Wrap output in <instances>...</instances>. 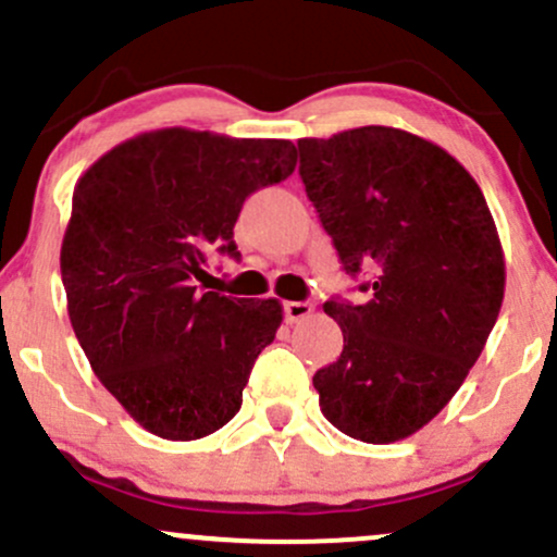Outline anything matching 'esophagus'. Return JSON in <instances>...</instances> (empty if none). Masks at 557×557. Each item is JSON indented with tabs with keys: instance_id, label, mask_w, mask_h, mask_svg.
Instances as JSON below:
<instances>
[{
	"instance_id": "34e87169",
	"label": "esophagus",
	"mask_w": 557,
	"mask_h": 557,
	"mask_svg": "<svg viewBox=\"0 0 557 557\" xmlns=\"http://www.w3.org/2000/svg\"><path fill=\"white\" fill-rule=\"evenodd\" d=\"M283 311H285V322L296 324V322H304V319H309L311 311H314V306L306 304V300H287Z\"/></svg>"
}]
</instances>
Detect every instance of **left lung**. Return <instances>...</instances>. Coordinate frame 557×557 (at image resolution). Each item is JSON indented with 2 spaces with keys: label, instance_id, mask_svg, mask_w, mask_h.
<instances>
[{
  "label": "left lung",
  "instance_id": "8db88e82",
  "mask_svg": "<svg viewBox=\"0 0 557 557\" xmlns=\"http://www.w3.org/2000/svg\"><path fill=\"white\" fill-rule=\"evenodd\" d=\"M300 181L363 304L327 300L343 354L314 374L332 426L387 445L430 424L463 385L503 306L487 201L458 159L398 127L300 138Z\"/></svg>",
  "mask_w": 557,
  "mask_h": 557
}]
</instances>
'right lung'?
Instances as JSON below:
<instances>
[{"label":"right lung","instance_id":"right-lung-1","mask_svg":"<svg viewBox=\"0 0 557 557\" xmlns=\"http://www.w3.org/2000/svg\"><path fill=\"white\" fill-rule=\"evenodd\" d=\"M283 138L162 127L114 146L73 190L60 270L67 314L101 385L144 430L198 440L240 411L280 300L198 290L253 190L296 170Z\"/></svg>","mask_w":557,"mask_h":557}]
</instances>
